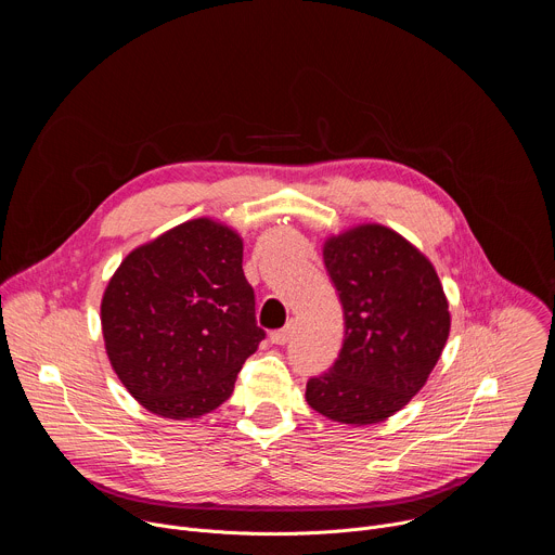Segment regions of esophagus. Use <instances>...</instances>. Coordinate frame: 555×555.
Returning a JSON list of instances; mask_svg holds the SVG:
<instances>
[{"mask_svg":"<svg viewBox=\"0 0 555 555\" xmlns=\"http://www.w3.org/2000/svg\"><path fill=\"white\" fill-rule=\"evenodd\" d=\"M292 334H294V327H292V325H285V327L272 332V334H270V340H272L274 345H287V343L292 340Z\"/></svg>","mask_w":555,"mask_h":555,"instance_id":"obj_1","label":"esophagus"}]
</instances>
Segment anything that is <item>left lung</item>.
Masks as SVG:
<instances>
[{"mask_svg":"<svg viewBox=\"0 0 555 555\" xmlns=\"http://www.w3.org/2000/svg\"><path fill=\"white\" fill-rule=\"evenodd\" d=\"M325 268L345 313L336 362L307 382V404L340 424H377L411 402L450 332L430 261L384 225H360L325 244Z\"/></svg>","mask_w":555,"mask_h":555,"instance_id":"left-lung-1","label":"left lung"}]
</instances>
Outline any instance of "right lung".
<instances>
[{
    "instance_id": "1",
    "label": "right lung",
    "mask_w": 555,
    "mask_h": 555,
    "mask_svg": "<svg viewBox=\"0 0 555 555\" xmlns=\"http://www.w3.org/2000/svg\"><path fill=\"white\" fill-rule=\"evenodd\" d=\"M240 234L186 221L133 250L112 276L101 323L109 362L151 413L191 420L221 406L266 332Z\"/></svg>"
}]
</instances>
